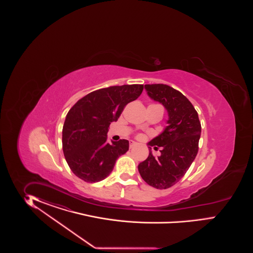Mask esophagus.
Segmentation results:
<instances>
[{
  "label": "esophagus",
  "instance_id": "obj_1",
  "mask_svg": "<svg viewBox=\"0 0 253 253\" xmlns=\"http://www.w3.org/2000/svg\"><path fill=\"white\" fill-rule=\"evenodd\" d=\"M135 146H137V143H135L133 141H130V148H132V147H134Z\"/></svg>",
  "mask_w": 253,
  "mask_h": 253
}]
</instances>
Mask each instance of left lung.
Segmentation results:
<instances>
[{
    "label": "left lung",
    "instance_id": "left-lung-1",
    "mask_svg": "<svg viewBox=\"0 0 253 253\" xmlns=\"http://www.w3.org/2000/svg\"><path fill=\"white\" fill-rule=\"evenodd\" d=\"M148 96L160 102L168 112L167 126L147 145L149 155L138 165L146 184L167 189L179 182L199 151L201 125L198 112L182 92L166 84H146ZM161 146V156L154 157L151 146Z\"/></svg>",
    "mask_w": 253,
    "mask_h": 253
}]
</instances>
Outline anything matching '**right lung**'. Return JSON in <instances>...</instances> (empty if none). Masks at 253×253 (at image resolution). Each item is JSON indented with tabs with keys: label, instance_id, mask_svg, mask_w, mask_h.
Wrapping results in <instances>:
<instances>
[{
	"label": "right lung",
	"instance_id": "add662e5",
	"mask_svg": "<svg viewBox=\"0 0 253 253\" xmlns=\"http://www.w3.org/2000/svg\"><path fill=\"white\" fill-rule=\"evenodd\" d=\"M143 89L142 84L103 88L88 93L69 109L62 130V146L76 176L87 183L100 182L110 174L118 158L129 150L128 140L107 142L108 127Z\"/></svg>",
	"mask_w": 253,
	"mask_h": 253
}]
</instances>
